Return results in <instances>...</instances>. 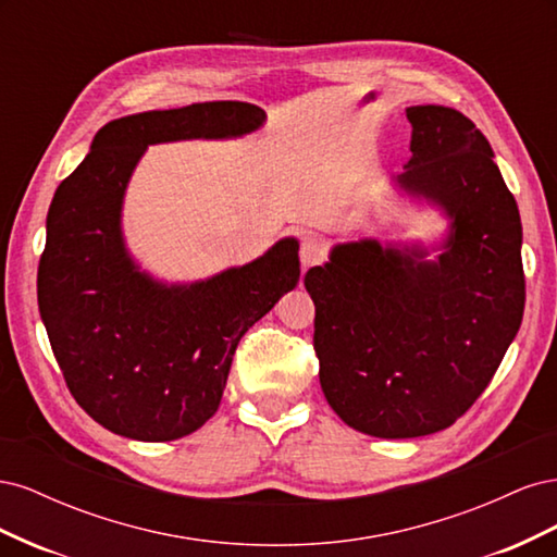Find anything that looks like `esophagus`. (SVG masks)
Segmentation results:
<instances>
[{
	"label": "esophagus",
	"mask_w": 557,
	"mask_h": 557,
	"mask_svg": "<svg viewBox=\"0 0 557 557\" xmlns=\"http://www.w3.org/2000/svg\"><path fill=\"white\" fill-rule=\"evenodd\" d=\"M325 242L315 237V234H307L305 239H301V246H299V260H301V267L309 269L313 264H318L320 260L325 258Z\"/></svg>",
	"instance_id": "34e87169"
}]
</instances>
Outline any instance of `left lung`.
<instances>
[{
  "label": "left lung",
  "instance_id": "1",
  "mask_svg": "<svg viewBox=\"0 0 557 557\" xmlns=\"http://www.w3.org/2000/svg\"><path fill=\"white\" fill-rule=\"evenodd\" d=\"M407 117L411 160L391 183L442 211L444 239L336 244L305 276L320 387L348 428L379 440L450 428L495 376L525 307L520 213L491 144L448 107Z\"/></svg>",
  "mask_w": 557,
  "mask_h": 557
}]
</instances>
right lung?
I'll return each mask as SVG.
<instances>
[{"label":"right lung","mask_w":557,"mask_h":557,"mask_svg":"<svg viewBox=\"0 0 557 557\" xmlns=\"http://www.w3.org/2000/svg\"><path fill=\"white\" fill-rule=\"evenodd\" d=\"M260 107L205 102L117 117L50 201L37 274L39 313L70 393L99 425L172 442L218 411L242 336L299 281V242L193 283H166L129 256L123 205L153 144L237 139Z\"/></svg>","instance_id":"1"}]
</instances>
